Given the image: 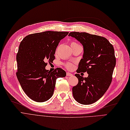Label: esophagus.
<instances>
[{
	"instance_id": "1",
	"label": "esophagus",
	"mask_w": 130,
	"mask_h": 130,
	"mask_svg": "<svg viewBox=\"0 0 130 130\" xmlns=\"http://www.w3.org/2000/svg\"><path fill=\"white\" fill-rule=\"evenodd\" d=\"M66 75L68 76H72L73 74L71 73H70L69 72H67V74H66Z\"/></svg>"
}]
</instances>
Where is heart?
Listing matches in <instances>:
<instances>
[{"label":"heart","instance_id":"obj_1","mask_svg":"<svg viewBox=\"0 0 130 130\" xmlns=\"http://www.w3.org/2000/svg\"><path fill=\"white\" fill-rule=\"evenodd\" d=\"M79 45V44L75 43V42H72L71 45ZM65 66H66V67L68 69H72L73 68V65L72 63H66L65 64Z\"/></svg>","mask_w":130,"mask_h":130}]
</instances>
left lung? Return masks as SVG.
I'll use <instances>...</instances> for the list:
<instances>
[{"instance_id":"8db88e82","label":"left lung","mask_w":130,"mask_h":130,"mask_svg":"<svg viewBox=\"0 0 130 130\" xmlns=\"http://www.w3.org/2000/svg\"><path fill=\"white\" fill-rule=\"evenodd\" d=\"M68 36L75 38L84 47L83 58L76 72L89 74L87 78L75 75L78 84L73 87V95L78 103L91 104L103 96L111 83L116 64L114 49L106 38L97 35L72 31Z\"/></svg>"}]
</instances>
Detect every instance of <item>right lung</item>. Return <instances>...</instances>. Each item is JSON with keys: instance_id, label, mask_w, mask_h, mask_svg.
<instances>
[{"instance_id": "obj_1", "label": "right lung", "mask_w": 130, "mask_h": 130, "mask_svg": "<svg viewBox=\"0 0 130 130\" xmlns=\"http://www.w3.org/2000/svg\"><path fill=\"white\" fill-rule=\"evenodd\" d=\"M67 31H46L24 37L16 55V76L24 92L30 99L43 102L53 95L56 79L66 75L60 68L45 69L55 59L56 49Z\"/></svg>"}]
</instances>
